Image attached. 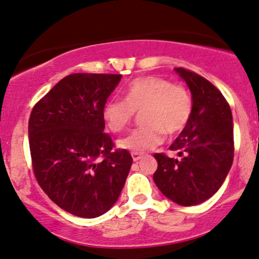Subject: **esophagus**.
I'll list each match as a JSON object with an SVG mask.
<instances>
[{
	"label": "esophagus",
	"mask_w": 259,
	"mask_h": 259,
	"mask_svg": "<svg viewBox=\"0 0 259 259\" xmlns=\"http://www.w3.org/2000/svg\"><path fill=\"white\" fill-rule=\"evenodd\" d=\"M132 157L134 161H139V160L143 159V155L141 154H138V152H132Z\"/></svg>",
	"instance_id": "1"
}]
</instances>
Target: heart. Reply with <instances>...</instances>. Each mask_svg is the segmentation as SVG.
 <instances>
[{"instance_id":"b5f03b06","label":"heart","mask_w":259,"mask_h":259,"mask_svg":"<svg viewBox=\"0 0 259 259\" xmlns=\"http://www.w3.org/2000/svg\"><path fill=\"white\" fill-rule=\"evenodd\" d=\"M192 98L185 87L160 77H143L133 80L125 92V99L108 100L103 107V119L113 133L130 124L135 113L141 114L145 126L135 129L118 140V146L133 152L152 150L170 137L179 134L192 114Z\"/></svg>"}]
</instances>
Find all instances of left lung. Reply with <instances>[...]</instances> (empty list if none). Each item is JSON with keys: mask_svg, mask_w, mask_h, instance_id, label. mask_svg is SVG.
<instances>
[{"mask_svg": "<svg viewBox=\"0 0 259 259\" xmlns=\"http://www.w3.org/2000/svg\"><path fill=\"white\" fill-rule=\"evenodd\" d=\"M192 95L191 118L170 150L181 159L155 154L154 182L161 194L181 206H195L212 197L233 161V119L221 92L194 72L175 68Z\"/></svg>", "mask_w": 259, "mask_h": 259, "instance_id": "8db88e82", "label": "left lung"}]
</instances>
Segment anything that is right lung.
Listing matches in <instances>:
<instances>
[{"label":"right lung","instance_id":"1","mask_svg":"<svg viewBox=\"0 0 259 259\" xmlns=\"http://www.w3.org/2000/svg\"><path fill=\"white\" fill-rule=\"evenodd\" d=\"M120 80V74L67 75L29 116L38 184L56 205L74 216L95 219L109 211L132 167L129 151L111 150L114 144L104 133L103 107Z\"/></svg>","mask_w":259,"mask_h":259}]
</instances>
